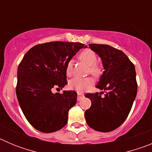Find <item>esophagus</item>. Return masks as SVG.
I'll list each match as a JSON object with an SVG mask.
<instances>
[{
  "instance_id": "34e87169",
  "label": "esophagus",
  "mask_w": 152,
  "mask_h": 152,
  "mask_svg": "<svg viewBox=\"0 0 152 152\" xmlns=\"http://www.w3.org/2000/svg\"><path fill=\"white\" fill-rule=\"evenodd\" d=\"M84 96V95L83 94H81V93H77V101H80Z\"/></svg>"
}]
</instances>
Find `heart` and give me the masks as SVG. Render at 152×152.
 Returning <instances> with one entry per match:
<instances>
[{
  "mask_svg": "<svg viewBox=\"0 0 152 152\" xmlns=\"http://www.w3.org/2000/svg\"><path fill=\"white\" fill-rule=\"evenodd\" d=\"M79 59L85 63L87 65L90 67V73L91 75L97 76L100 75V68L96 65V61H97V57L95 54L94 52H93L91 49H86L81 52L78 56ZM72 67L73 64L72 61H70L67 63L65 72L67 75H71L72 73ZM94 84V81L91 78H80V77H75L69 81L68 87L71 90L77 91L78 93H83L90 88H91Z\"/></svg>",
  "mask_w": 152,
  "mask_h": 152,
  "instance_id": "heart-1",
  "label": "heart"
}]
</instances>
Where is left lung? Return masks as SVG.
<instances>
[{
  "mask_svg": "<svg viewBox=\"0 0 152 152\" xmlns=\"http://www.w3.org/2000/svg\"><path fill=\"white\" fill-rule=\"evenodd\" d=\"M89 48L101 58L104 72L96 88L106 94L101 97L103 91L85 94L91 100V107L84 116L93 129L108 132L123 124L136 97L135 66L124 52L110 45L89 44Z\"/></svg>",
  "mask_w": 152,
  "mask_h": 152,
  "instance_id": "obj_1",
  "label": "left lung"
}]
</instances>
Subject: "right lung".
Returning <instances> with one entry per match:
<instances>
[{"label": "right lung", "mask_w": 152, "mask_h": 152, "mask_svg": "<svg viewBox=\"0 0 152 152\" xmlns=\"http://www.w3.org/2000/svg\"><path fill=\"white\" fill-rule=\"evenodd\" d=\"M84 44L50 42L36 45L26 52L17 69V96L29 123L36 129L50 133L67 124L68 111L77 102V93L61 89L68 84L66 64Z\"/></svg>", "instance_id": "1"}]
</instances>
